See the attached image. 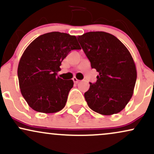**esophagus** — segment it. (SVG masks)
<instances>
[{
    "label": "esophagus",
    "mask_w": 154,
    "mask_h": 154,
    "mask_svg": "<svg viewBox=\"0 0 154 154\" xmlns=\"http://www.w3.org/2000/svg\"><path fill=\"white\" fill-rule=\"evenodd\" d=\"M72 80H73L74 83H75V84H77V83H78V82H79V79H77V78H76V77H73V79H72Z\"/></svg>",
    "instance_id": "1"
}]
</instances>
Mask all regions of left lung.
Segmentation results:
<instances>
[{"label":"left lung","mask_w":154,"mask_h":154,"mask_svg":"<svg viewBox=\"0 0 154 154\" xmlns=\"http://www.w3.org/2000/svg\"><path fill=\"white\" fill-rule=\"evenodd\" d=\"M77 40L91 67L99 72L85 92L88 106L105 116L120 112L132 97L137 78L130 52L118 38L103 31L85 33Z\"/></svg>","instance_id":"8db88e82"}]
</instances>
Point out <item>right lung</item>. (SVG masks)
<instances>
[{
	"label": "right lung",
	"mask_w": 154,
	"mask_h": 154,
	"mask_svg": "<svg viewBox=\"0 0 154 154\" xmlns=\"http://www.w3.org/2000/svg\"><path fill=\"white\" fill-rule=\"evenodd\" d=\"M79 49L76 36L58 31L41 35L26 49L18 77L22 95L33 110L53 113L64 108L74 82L57 77V72L70 51Z\"/></svg>",
	"instance_id": "obj_1"
}]
</instances>
